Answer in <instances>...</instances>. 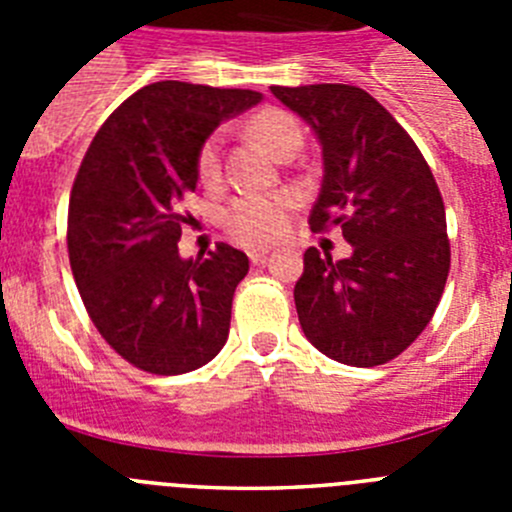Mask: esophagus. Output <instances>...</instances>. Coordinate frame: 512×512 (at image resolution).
Listing matches in <instances>:
<instances>
[{"mask_svg":"<svg viewBox=\"0 0 512 512\" xmlns=\"http://www.w3.org/2000/svg\"><path fill=\"white\" fill-rule=\"evenodd\" d=\"M266 256H269V251H266V248H253V251H248V259H251V264H264Z\"/></svg>","mask_w":512,"mask_h":512,"instance_id":"obj_1","label":"esophagus"}]
</instances>
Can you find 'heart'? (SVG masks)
Masks as SVG:
<instances>
[{
	"mask_svg": "<svg viewBox=\"0 0 512 512\" xmlns=\"http://www.w3.org/2000/svg\"><path fill=\"white\" fill-rule=\"evenodd\" d=\"M251 133L277 158L300 151L302 130L292 115L264 110L251 120ZM197 176L212 187L220 182V135L212 133L197 153ZM292 197L289 194H243L223 212V225L235 241L246 246H266L287 230Z\"/></svg>",
	"mask_w": 512,
	"mask_h": 512,
	"instance_id": "b5f03b06",
	"label": "heart"
}]
</instances>
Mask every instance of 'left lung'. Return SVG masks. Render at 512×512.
<instances>
[{
  "instance_id": "8db88e82",
  "label": "left lung",
  "mask_w": 512,
  "mask_h": 512,
  "mask_svg": "<svg viewBox=\"0 0 512 512\" xmlns=\"http://www.w3.org/2000/svg\"><path fill=\"white\" fill-rule=\"evenodd\" d=\"M323 148V184L310 228H341L351 256L305 251L295 284L307 341L328 359L377 366L431 323L451 266L446 210L423 153L400 122L359 87H271Z\"/></svg>"
}]
</instances>
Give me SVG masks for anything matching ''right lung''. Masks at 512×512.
Segmentation results:
<instances>
[{"mask_svg": "<svg viewBox=\"0 0 512 512\" xmlns=\"http://www.w3.org/2000/svg\"><path fill=\"white\" fill-rule=\"evenodd\" d=\"M259 102L251 89L156 81L104 120L81 161L69 200L71 271L104 341L143 372H194L228 341L248 256L217 243L182 259L176 243L202 143Z\"/></svg>", "mask_w": 512, "mask_h": 512, "instance_id": "1", "label": "right lung"}]
</instances>
